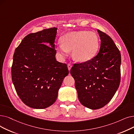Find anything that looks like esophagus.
<instances>
[{
    "mask_svg": "<svg viewBox=\"0 0 134 134\" xmlns=\"http://www.w3.org/2000/svg\"><path fill=\"white\" fill-rule=\"evenodd\" d=\"M72 67V65H71L70 63H68V65H67V67H68V70H69V71H70V70H71V69Z\"/></svg>",
    "mask_w": 134,
    "mask_h": 134,
    "instance_id": "1",
    "label": "esophagus"
}]
</instances>
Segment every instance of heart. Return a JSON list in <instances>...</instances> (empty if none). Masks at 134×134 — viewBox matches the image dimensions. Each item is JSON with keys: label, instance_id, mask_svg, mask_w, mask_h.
I'll return each mask as SVG.
<instances>
[{"label": "heart", "instance_id": "1", "mask_svg": "<svg viewBox=\"0 0 134 134\" xmlns=\"http://www.w3.org/2000/svg\"><path fill=\"white\" fill-rule=\"evenodd\" d=\"M63 44L59 43L57 51L62 57L72 50L73 59L78 62L90 60L95 56L99 46L97 35L93 32L81 31L65 35L62 39Z\"/></svg>", "mask_w": 134, "mask_h": 134}]
</instances>
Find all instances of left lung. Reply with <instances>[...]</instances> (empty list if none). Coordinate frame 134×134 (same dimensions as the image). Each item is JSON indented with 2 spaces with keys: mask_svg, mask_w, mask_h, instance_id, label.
Wrapping results in <instances>:
<instances>
[{
  "mask_svg": "<svg viewBox=\"0 0 134 134\" xmlns=\"http://www.w3.org/2000/svg\"><path fill=\"white\" fill-rule=\"evenodd\" d=\"M101 39L96 56L87 61L75 63L71 69L78 99L92 109L104 107L112 100L120 82V53L109 36L97 30Z\"/></svg>",
  "mask_w": 134,
  "mask_h": 134,
  "instance_id": "left-lung-1",
  "label": "left lung"
}]
</instances>
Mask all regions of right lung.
Segmentation results:
<instances>
[{
	"mask_svg": "<svg viewBox=\"0 0 134 134\" xmlns=\"http://www.w3.org/2000/svg\"><path fill=\"white\" fill-rule=\"evenodd\" d=\"M57 29L53 27L28 34L14 54L11 78L15 89L22 101L33 108L44 109L52 105L69 73L66 64L55 59Z\"/></svg>",
	"mask_w": 134,
	"mask_h": 134,
	"instance_id": "1",
	"label": "right lung"
}]
</instances>
